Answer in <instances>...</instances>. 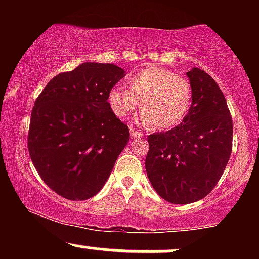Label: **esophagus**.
Masks as SVG:
<instances>
[{
  "label": "esophagus",
  "instance_id": "34e87169",
  "mask_svg": "<svg viewBox=\"0 0 259 259\" xmlns=\"http://www.w3.org/2000/svg\"><path fill=\"white\" fill-rule=\"evenodd\" d=\"M130 135H132L133 139H139V138H142V136H144V134L140 133V132H136L135 129H130Z\"/></svg>",
  "mask_w": 259,
  "mask_h": 259
}]
</instances>
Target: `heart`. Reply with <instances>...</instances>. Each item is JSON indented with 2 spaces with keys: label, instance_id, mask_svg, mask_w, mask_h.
I'll return each mask as SVG.
<instances>
[{
  "label": "heart",
  "instance_id": "heart-1",
  "mask_svg": "<svg viewBox=\"0 0 259 259\" xmlns=\"http://www.w3.org/2000/svg\"><path fill=\"white\" fill-rule=\"evenodd\" d=\"M191 84L185 76L159 67H147L132 74L125 86L117 85L108 92L113 114L125 118L141 109V121L157 129H169L180 123L191 105Z\"/></svg>",
  "mask_w": 259,
  "mask_h": 259
}]
</instances>
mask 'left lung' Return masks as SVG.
Masks as SVG:
<instances>
[{
    "instance_id": "left-lung-1",
    "label": "left lung",
    "mask_w": 259,
    "mask_h": 259,
    "mask_svg": "<svg viewBox=\"0 0 259 259\" xmlns=\"http://www.w3.org/2000/svg\"><path fill=\"white\" fill-rule=\"evenodd\" d=\"M192 90L189 113L178 126L147 138L146 173L163 200L192 203L209 194L233 150V119L214 79L198 68L187 72Z\"/></svg>"
}]
</instances>
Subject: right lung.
Segmentation results:
<instances>
[{"label": "right lung", "instance_id": "add662e5", "mask_svg": "<svg viewBox=\"0 0 259 259\" xmlns=\"http://www.w3.org/2000/svg\"><path fill=\"white\" fill-rule=\"evenodd\" d=\"M124 75L114 64L86 62L52 78L35 101L29 154L44 183L67 200L94 197L129 142V127L107 101Z\"/></svg>", "mask_w": 259, "mask_h": 259}]
</instances>
